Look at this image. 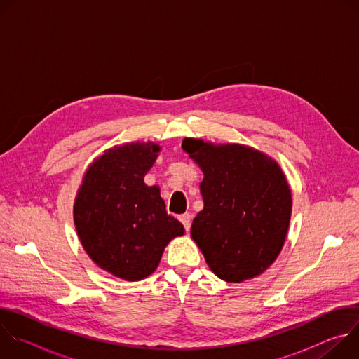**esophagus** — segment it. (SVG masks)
I'll list each match as a JSON object with an SVG mask.
<instances>
[{"label":"esophagus","mask_w":359,"mask_h":359,"mask_svg":"<svg viewBox=\"0 0 359 359\" xmlns=\"http://www.w3.org/2000/svg\"><path fill=\"white\" fill-rule=\"evenodd\" d=\"M179 220L182 222V224L184 226V229L189 231L190 230V226H191V215L190 213H184L179 217Z\"/></svg>","instance_id":"obj_1"}]
</instances>
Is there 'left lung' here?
Returning <instances> with one entry per match:
<instances>
[{
    "label": "left lung",
    "mask_w": 359,
    "mask_h": 359,
    "mask_svg": "<svg viewBox=\"0 0 359 359\" xmlns=\"http://www.w3.org/2000/svg\"><path fill=\"white\" fill-rule=\"evenodd\" d=\"M182 149L204 175V208L190 234L208 266L227 283L263 274L281 252L292 210L291 189L280 165L240 143L186 137Z\"/></svg>",
    "instance_id": "1"
}]
</instances>
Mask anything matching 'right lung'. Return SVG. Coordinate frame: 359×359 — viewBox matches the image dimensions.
<instances>
[{
	"instance_id": "1",
	"label": "right lung",
	"mask_w": 359,
	"mask_h": 359,
	"mask_svg": "<svg viewBox=\"0 0 359 359\" xmlns=\"http://www.w3.org/2000/svg\"><path fill=\"white\" fill-rule=\"evenodd\" d=\"M155 142L114 146L88 166L74 203V223L89 259L125 281L149 277L165 247L184 234L166 212L159 186L144 175L159 156Z\"/></svg>"
}]
</instances>
